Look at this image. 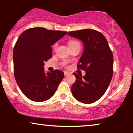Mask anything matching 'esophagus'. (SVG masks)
Returning <instances> with one entry per match:
<instances>
[{
  "label": "esophagus",
  "instance_id": "1",
  "mask_svg": "<svg viewBox=\"0 0 133 133\" xmlns=\"http://www.w3.org/2000/svg\"><path fill=\"white\" fill-rule=\"evenodd\" d=\"M69 74H70V72H67V71H65L64 72V75L65 76H68Z\"/></svg>",
  "mask_w": 133,
  "mask_h": 133
}]
</instances>
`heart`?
Here are the masks:
<instances>
[{"label": "heart", "instance_id": "b5f03b06", "mask_svg": "<svg viewBox=\"0 0 133 133\" xmlns=\"http://www.w3.org/2000/svg\"><path fill=\"white\" fill-rule=\"evenodd\" d=\"M79 44V42L77 41H70L69 42H68V45H74V44ZM54 47H56V45H54Z\"/></svg>", "mask_w": 133, "mask_h": 133}]
</instances>
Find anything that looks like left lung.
Returning <instances> with one entry per match:
<instances>
[{
	"label": "left lung",
	"mask_w": 133,
	"mask_h": 133,
	"mask_svg": "<svg viewBox=\"0 0 133 133\" xmlns=\"http://www.w3.org/2000/svg\"><path fill=\"white\" fill-rule=\"evenodd\" d=\"M69 36L80 39L84 52L77 69L86 71L82 77L74 72L76 81L71 87L74 97L82 103L97 101L106 92L113 74V55L104 35L96 30L71 31Z\"/></svg>",
	"instance_id": "left-lung-1"
}]
</instances>
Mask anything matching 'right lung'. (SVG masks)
<instances>
[{
	"label": "right lung",
	"instance_id": "right-lung-1",
	"mask_svg": "<svg viewBox=\"0 0 133 133\" xmlns=\"http://www.w3.org/2000/svg\"><path fill=\"white\" fill-rule=\"evenodd\" d=\"M67 33L34 27L25 30L18 38L13 50L14 73L20 89L30 100H48L64 77L63 72L57 69L45 74L44 66L52 57V45Z\"/></svg>",
	"mask_w": 133,
	"mask_h": 133
}]
</instances>
